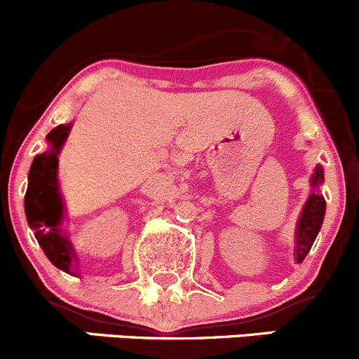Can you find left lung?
I'll return each instance as SVG.
<instances>
[{
  "label": "left lung",
  "instance_id": "8db88e82",
  "mask_svg": "<svg viewBox=\"0 0 359 359\" xmlns=\"http://www.w3.org/2000/svg\"><path fill=\"white\" fill-rule=\"evenodd\" d=\"M325 182L323 166L316 165L311 175V194L300 212L299 222L295 227V262L300 264L313 247L318 233L323 224L325 212H327V201L321 194V184Z\"/></svg>",
  "mask_w": 359,
  "mask_h": 359
}]
</instances>
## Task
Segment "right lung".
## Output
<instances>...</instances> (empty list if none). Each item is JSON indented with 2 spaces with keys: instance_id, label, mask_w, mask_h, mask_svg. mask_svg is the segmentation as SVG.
<instances>
[{
  "instance_id": "1",
  "label": "right lung",
  "mask_w": 359,
  "mask_h": 359,
  "mask_svg": "<svg viewBox=\"0 0 359 359\" xmlns=\"http://www.w3.org/2000/svg\"><path fill=\"white\" fill-rule=\"evenodd\" d=\"M72 123L59 125L46 135L48 149L36 154L27 175L24 198L27 224L50 262L64 273L78 274V257L62 231L66 206L59 184V154Z\"/></svg>"
}]
</instances>
